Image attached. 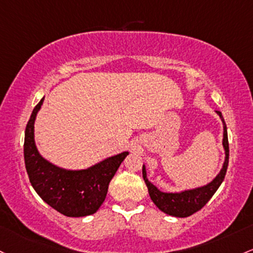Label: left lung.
I'll return each instance as SVG.
<instances>
[{
	"label": "left lung",
	"instance_id": "1",
	"mask_svg": "<svg viewBox=\"0 0 253 253\" xmlns=\"http://www.w3.org/2000/svg\"><path fill=\"white\" fill-rule=\"evenodd\" d=\"M218 116L221 118L223 122V148L226 152V157H224V163L222 166V169L217 176L209 182L208 185L202 186V187L193 188V190H186L182 192L175 193H168L160 191L155 185H152L146 177L145 166H143V177L148 186V191L150 194V198L154 202L155 205L161 210V211L166 212L167 215L175 216V217H187L192 213L197 212L201 210L210 198L213 196V193L217 191L220 185L223 181L224 176H226L227 167H228V160H229V145H228V135H227V127L226 122L223 120L221 112H216Z\"/></svg>",
	"mask_w": 253,
	"mask_h": 253
}]
</instances>
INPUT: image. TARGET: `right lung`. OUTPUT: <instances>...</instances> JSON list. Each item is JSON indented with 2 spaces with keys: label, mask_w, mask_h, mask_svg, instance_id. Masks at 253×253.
<instances>
[{
  "label": "right lung",
  "mask_w": 253,
  "mask_h": 253,
  "mask_svg": "<svg viewBox=\"0 0 253 253\" xmlns=\"http://www.w3.org/2000/svg\"><path fill=\"white\" fill-rule=\"evenodd\" d=\"M43 101L44 97L33 109L25 129L24 158L30 182L38 196L62 215H92L103 204L110 180L128 151L80 170H67L52 165L41 156L35 143V120Z\"/></svg>",
  "instance_id": "add662e5"
}]
</instances>
